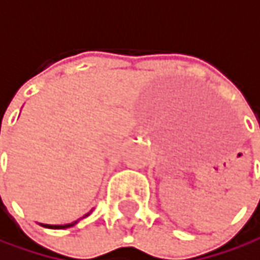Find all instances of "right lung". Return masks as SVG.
I'll return each instance as SVG.
<instances>
[{"label":"right lung","instance_id":"add662e5","mask_svg":"<svg viewBox=\"0 0 260 260\" xmlns=\"http://www.w3.org/2000/svg\"><path fill=\"white\" fill-rule=\"evenodd\" d=\"M86 216H89V214H86ZM84 216V217H86ZM78 220H75V222H72V223H66V225H46V223H41L43 226H46V228H53V230H60V228H71V226H74L75 223H77Z\"/></svg>","mask_w":260,"mask_h":260}]
</instances>
